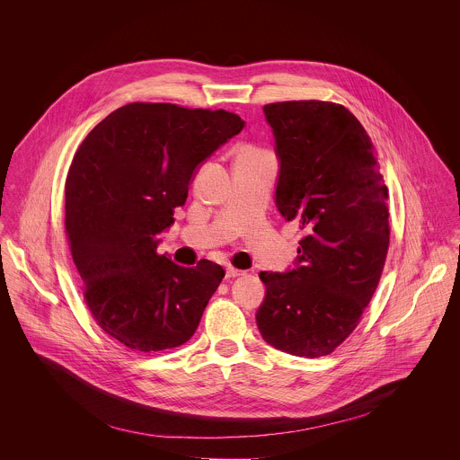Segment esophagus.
I'll use <instances>...</instances> for the list:
<instances>
[{
	"instance_id": "obj_1",
	"label": "esophagus",
	"mask_w": 460,
	"mask_h": 460,
	"mask_svg": "<svg viewBox=\"0 0 460 460\" xmlns=\"http://www.w3.org/2000/svg\"><path fill=\"white\" fill-rule=\"evenodd\" d=\"M244 274H246V272L241 270V269H235V267H232V265L226 267V278H237V276H244Z\"/></svg>"
}]
</instances>
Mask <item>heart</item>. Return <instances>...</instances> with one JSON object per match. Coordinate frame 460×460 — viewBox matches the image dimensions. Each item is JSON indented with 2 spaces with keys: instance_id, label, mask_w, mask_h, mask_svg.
<instances>
[{
  "instance_id": "1",
  "label": "heart",
  "mask_w": 460,
  "mask_h": 460,
  "mask_svg": "<svg viewBox=\"0 0 460 460\" xmlns=\"http://www.w3.org/2000/svg\"><path fill=\"white\" fill-rule=\"evenodd\" d=\"M246 150H250V148H244V150H241V152H246Z\"/></svg>"
}]
</instances>
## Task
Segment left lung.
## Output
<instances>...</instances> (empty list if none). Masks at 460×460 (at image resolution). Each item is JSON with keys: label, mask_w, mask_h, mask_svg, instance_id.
Segmentation results:
<instances>
[{"label": "left lung", "mask_w": 460, "mask_h": 460, "mask_svg": "<svg viewBox=\"0 0 460 460\" xmlns=\"http://www.w3.org/2000/svg\"><path fill=\"white\" fill-rule=\"evenodd\" d=\"M276 137V205L305 230L296 269L261 272L257 326L272 347L331 354L359 324L388 255V188L376 146L341 104L287 101L263 106Z\"/></svg>", "instance_id": "8db88e82"}]
</instances>
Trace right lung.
I'll return each instance as SVG.
<instances>
[{
  "mask_svg": "<svg viewBox=\"0 0 460 460\" xmlns=\"http://www.w3.org/2000/svg\"><path fill=\"white\" fill-rule=\"evenodd\" d=\"M243 128L225 110L131 102L97 124L72 159L66 232L83 296L99 328L132 350L186 343L225 278L210 261L181 267L157 244L198 164Z\"/></svg>",
  "mask_w": 460,
  "mask_h": 460,
  "instance_id": "1",
  "label": "right lung"
}]
</instances>
